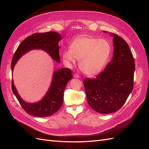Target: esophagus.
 <instances>
[{
  "label": "esophagus",
  "mask_w": 149,
  "mask_h": 149,
  "mask_svg": "<svg viewBox=\"0 0 149 149\" xmlns=\"http://www.w3.org/2000/svg\"><path fill=\"white\" fill-rule=\"evenodd\" d=\"M74 78H79L80 76H79V75L78 73H75L74 74Z\"/></svg>",
  "instance_id": "obj_1"
}]
</instances>
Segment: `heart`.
I'll return each mask as SVG.
<instances>
[{"instance_id":"b5f03b06","label":"heart","mask_w":149,"mask_h":149,"mask_svg":"<svg viewBox=\"0 0 149 149\" xmlns=\"http://www.w3.org/2000/svg\"><path fill=\"white\" fill-rule=\"evenodd\" d=\"M112 47L109 41L91 37L75 39L70 49L63 53L62 57L68 64L79 61V66L87 75H95L101 71L111 55Z\"/></svg>"}]
</instances>
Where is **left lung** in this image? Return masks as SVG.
Wrapping results in <instances>:
<instances>
[{
	"label": "left lung",
	"mask_w": 149,
	"mask_h": 149,
	"mask_svg": "<svg viewBox=\"0 0 149 149\" xmlns=\"http://www.w3.org/2000/svg\"><path fill=\"white\" fill-rule=\"evenodd\" d=\"M111 35L114 47L112 60L96 78H87L83 81L89 105L101 114L120 109L134 88L135 61L132 53L123 38L114 33Z\"/></svg>",
	"instance_id": "obj_1"
}]
</instances>
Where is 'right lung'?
Here are the masks:
<instances>
[{
    "label": "right lung",
    "instance_id": "add662e5",
    "mask_svg": "<svg viewBox=\"0 0 149 149\" xmlns=\"http://www.w3.org/2000/svg\"><path fill=\"white\" fill-rule=\"evenodd\" d=\"M62 39L61 36L55 31L37 33L26 37L18 47L12 58L11 68L13 71L16 63L22 56L35 49H40L46 52L52 59L60 62V47L58 43ZM73 78L69 68H61L54 72L52 81L48 92L42 100L35 103L24 101L19 96L12 81V89L24 111L30 115L35 117H48L59 110L63 102L64 91L67 83Z\"/></svg>",
    "mask_w": 149,
    "mask_h": 149
}]
</instances>
